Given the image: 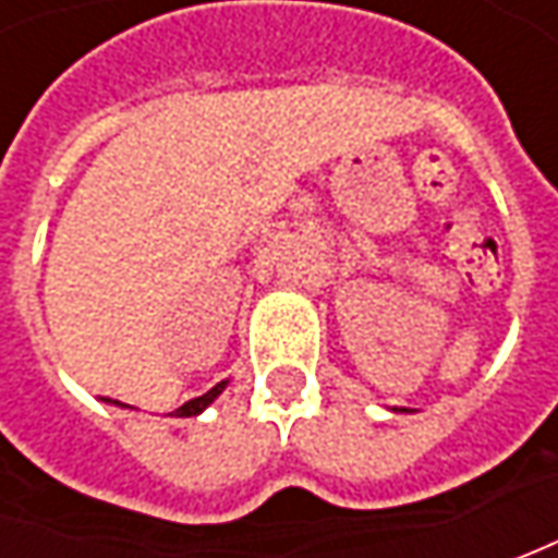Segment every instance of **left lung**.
Masks as SVG:
<instances>
[{"mask_svg": "<svg viewBox=\"0 0 558 558\" xmlns=\"http://www.w3.org/2000/svg\"><path fill=\"white\" fill-rule=\"evenodd\" d=\"M395 413H397V410H395ZM400 413H413V410H407V407H403V410H400Z\"/></svg>", "mask_w": 558, "mask_h": 558, "instance_id": "8db88e82", "label": "left lung"}]
</instances>
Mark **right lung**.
Returning a JSON list of instances; mask_svg holds the SVG:
<instances>
[{"label":"right lung","mask_w":558,"mask_h":558,"mask_svg":"<svg viewBox=\"0 0 558 558\" xmlns=\"http://www.w3.org/2000/svg\"><path fill=\"white\" fill-rule=\"evenodd\" d=\"M226 385H229V381H220V385H214V388H210L207 395L195 397V400H189V403H183V407L177 410V416L185 418V416H198V413H204V410H207V407H210V403H214L217 397L223 395ZM105 403H114V407H126V403H120V400H111V397H105Z\"/></svg>","instance_id":"add662e5"}]
</instances>
